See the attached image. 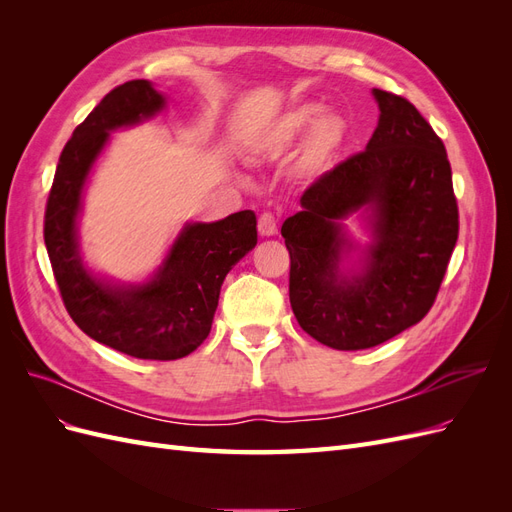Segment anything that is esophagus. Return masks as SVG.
Listing matches in <instances>:
<instances>
[{
    "label": "esophagus",
    "instance_id": "obj_1",
    "mask_svg": "<svg viewBox=\"0 0 512 512\" xmlns=\"http://www.w3.org/2000/svg\"><path fill=\"white\" fill-rule=\"evenodd\" d=\"M258 232L262 237H273L277 232V220L271 213H262L258 218Z\"/></svg>",
    "mask_w": 512,
    "mask_h": 512
}]
</instances>
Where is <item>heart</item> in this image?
Masks as SVG:
<instances>
[{
  "label": "heart",
  "mask_w": 512,
  "mask_h": 512,
  "mask_svg": "<svg viewBox=\"0 0 512 512\" xmlns=\"http://www.w3.org/2000/svg\"><path fill=\"white\" fill-rule=\"evenodd\" d=\"M305 136V160L309 166H324L331 162L348 138V123L344 117L327 113V106L316 100L290 106L280 117L262 130L260 149L277 153L301 143Z\"/></svg>",
  "instance_id": "1"
}]
</instances>
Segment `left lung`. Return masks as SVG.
Here are the masks:
<instances>
[{"label": "left lung", "instance_id": "left-lung-1", "mask_svg": "<svg viewBox=\"0 0 512 512\" xmlns=\"http://www.w3.org/2000/svg\"><path fill=\"white\" fill-rule=\"evenodd\" d=\"M380 117L365 151L309 185L282 224L290 305L335 350H365L421 322L455 250L457 200L446 149L406 98L371 89ZM359 214L370 241L351 239Z\"/></svg>", "mask_w": 512, "mask_h": 512}]
</instances>
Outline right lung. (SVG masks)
Instances as JSON below:
<instances>
[{"instance_id":"obj_1","label":"right lung","mask_w":512,"mask_h":512,"mask_svg":"<svg viewBox=\"0 0 512 512\" xmlns=\"http://www.w3.org/2000/svg\"><path fill=\"white\" fill-rule=\"evenodd\" d=\"M164 108V94L145 79L106 94L61 151L44 213L46 252L72 320L98 344L147 361L183 359L205 342L224 277L258 241L256 215L247 209L218 222H185L143 282L111 280L87 267L79 218L91 170L111 132Z\"/></svg>"}]
</instances>
